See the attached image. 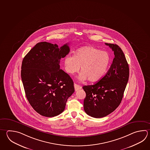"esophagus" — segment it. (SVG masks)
<instances>
[{
	"label": "esophagus",
	"instance_id": "34e87169",
	"mask_svg": "<svg viewBox=\"0 0 150 150\" xmlns=\"http://www.w3.org/2000/svg\"><path fill=\"white\" fill-rule=\"evenodd\" d=\"M74 88H75V90L77 91L79 90V89L82 88V86H80V85H77L76 84H74Z\"/></svg>",
	"mask_w": 150,
	"mask_h": 150
}]
</instances>
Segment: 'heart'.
I'll return each mask as SVG.
<instances>
[{"instance_id":"1","label":"heart","mask_w":150,"mask_h":150,"mask_svg":"<svg viewBox=\"0 0 150 150\" xmlns=\"http://www.w3.org/2000/svg\"><path fill=\"white\" fill-rule=\"evenodd\" d=\"M110 61L107 52L93 47H85L78 49L74 56L65 57L64 64L65 70L70 75L79 71L81 65L79 79L96 82L105 76Z\"/></svg>"}]
</instances>
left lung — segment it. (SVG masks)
<instances>
[{
    "label": "left lung",
    "instance_id": "8db88e82",
    "mask_svg": "<svg viewBox=\"0 0 150 150\" xmlns=\"http://www.w3.org/2000/svg\"><path fill=\"white\" fill-rule=\"evenodd\" d=\"M114 52L115 58L107 73L94 85L83 87L86 93L84 109L88 115L99 118L116 110L121 103L129 79V69L118 45L105 43Z\"/></svg>",
    "mask_w": 150,
    "mask_h": 150
}]
</instances>
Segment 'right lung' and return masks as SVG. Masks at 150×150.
<instances>
[{
  "label": "right lung",
  "mask_w": 150,
  "mask_h": 150,
  "mask_svg": "<svg viewBox=\"0 0 150 150\" xmlns=\"http://www.w3.org/2000/svg\"><path fill=\"white\" fill-rule=\"evenodd\" d=\"M70 51L68 43H38L23 58L21 78L26 98L34 110L47 117L57 116L65 110L74 92V82L60 69V60Z\"/></svg>",
  "instance_id": "right-lung-1"
}]
</instances>
